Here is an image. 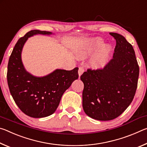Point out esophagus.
Wrapping results in <instances>:
<instances>
[{
    "label": "esophagus",
    "mask_w": 147,
    "mask_h": 147,
    "mask_svg": "<svg viewBox=\"0 0 147 147\" xmlns=\"http://www.w3.org/2000/svg\"><path fill=\"white\" fill-rule=\"evenodd\" d=\"M84 69L83 67H80L79 69H78V75H79V77L82 74L84 73Z\"/></svg>",
    "instance_id": "1"
}]
</instances>
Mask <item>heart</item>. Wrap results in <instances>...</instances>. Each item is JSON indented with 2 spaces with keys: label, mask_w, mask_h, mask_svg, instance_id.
<instances>
[{
  "label": "heart",
  "mask_w": 147,
  "mask_h": 147,
  "mask_svg": "<svg viewBox=\"0 0 147 147\" xmlns=\"http://www.w3.org/2000/svg\"><path fill=\"white\" fill-rule=\"evenodd\" d=\"M103 41L99 38L90 39L79 47L77 51V56L79 58H85L102 45ZM111 48L109 45H104L99 49L92 56L89 65L91 67L95 70L105 67L108 64L110 59Z\"/></svg>",
  "instance_id": "1"
}]
</instances>
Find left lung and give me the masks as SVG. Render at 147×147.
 <instances>
[{
	"label": "left lung",
	"mask_w": 147,
	"mask_h": 147,
	"mask_svg": "<svg viewBox=\"0 0 147 147\" xmlns=\"http://www.w3.org/2000/svg\"><path fill=\"white\" fill-rule=\"evenodd\" d=\"M113 59L102 69H88L80 76L84 88V112L98 121H110L123 113L133 100L139 68L132 45L117 33Z\"/></svg>",
	"instance_id": "left-lung-1"
}]
</instances>
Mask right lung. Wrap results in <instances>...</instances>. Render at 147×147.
<instances>
[{
  "label": "right lung",
  "instance_id": "1",
  "mask_svg": "<svg viewBox=\"0 0 147 147\" xmlns=\"http://www.w3.org/2000/svg\"><path fill=\"white\" fill-rule=\"evenodd\" d=\"M38 34L50 36L53 33L34 30L19 39L9 57L7 80L19 109L31 117L42 118L55 112L64 92L78 79V68L71 71L58 69L41 77L28 73L22 61V51L28 38Z\"/></svg>",
  "mask_w": 147,
  "mask_h": 147
}]
</instances>
